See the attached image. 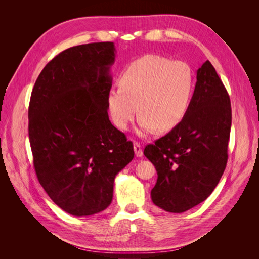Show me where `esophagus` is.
Returning a JSON list of instances; mask_svg holds the SVG:
<instances>
[{
	"label": "esophagus",
	"mask_w": 259,
	"mask_h": 259,
	"mask_svg": "<svg viewBox=\"0 0 259 259\" xmlns=\"http://www.w3.org/2000/svg\"><path fill=\"white\" fill-rule=\"evenodd\" d=\"M134 151H135V155L137 158H142L143 156V150H142V146H140L138 143H134Z\"/></svg>",
	"instance_id": "esophagus-1"
}]
</instances>
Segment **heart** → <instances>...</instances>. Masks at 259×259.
<instances>
[{
    "instance_id": "heart-1",
    "label": "heart",
    "mask_w": 259,
    "mask_h": 259,
    "mask_svg": "<svg viewBox=\"0 0 259 259\" xmlns=\"http://www.w3.org/2000/svg\"><path fill=\"white\" fill-rule=\"evenodd\" d=\"M192 91L193 75L187 64L146 55L125 68L120 86L108 92L107 106L114 125L122 131L140 111L139 133L148 135L158 128H175L189 109Z\"/></svg>"
}]
</instances>
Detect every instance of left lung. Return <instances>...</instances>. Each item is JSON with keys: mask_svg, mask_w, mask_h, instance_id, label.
<instances>
[{"mask_svg": "<svg viewBox=\"0 0 259 259\" xmlns=\"http://www.w3.org/2000/svg\"><path fill=\"white\" fill-rule=\"evenodd\" d=\"M230 128L229 95L206 60L197 71L183 121L144 150L158 173L151 190L156 206L169 213H184L209 197L226 168Z\"/></svg>", "mask_w": 259, "mask_h": 259, "instance_id": "8db88e82", "label": "left lung"}]
</instances>
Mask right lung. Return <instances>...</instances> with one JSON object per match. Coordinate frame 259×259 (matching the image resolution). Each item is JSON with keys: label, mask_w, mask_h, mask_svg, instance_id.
<instances>
[{"label": "right lung", "mask_w": 259, "mask_h": 259, "mask_svg": "<svg viewBox=\"0 0 259 259\" xmlns=\"http://www.w3.org/2000/svg\"><path fill=\"white\" fill-rule=\"evenodd\" d=\"M113 42L58 54L35 81L29 139L38 182L55 204L73 216L106 209L114 178L134 158L133 143L109 120Z\"/></svg>", "instance_id": "right-lung-1"}]
</instances>
